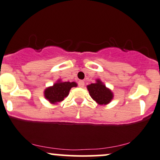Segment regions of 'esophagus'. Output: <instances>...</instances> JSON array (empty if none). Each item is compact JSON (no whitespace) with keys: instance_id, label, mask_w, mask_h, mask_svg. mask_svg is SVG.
<instances>
[{"instance_id":"esophagus-1","label":"esophagus","mask_w":160,"mask_h":160,"mask_svg":"<svg viewBox=\"0 0 160 160\" xmlns=\"http://www.w3.org/2000/svg\"><path fill=\"white\" fill-rule=\"evenodd\" d=\"M78 86H80V87L82 88L84 86V82L82 81V80H80V81L78 82Z\"/></svg>"}]
</instances>
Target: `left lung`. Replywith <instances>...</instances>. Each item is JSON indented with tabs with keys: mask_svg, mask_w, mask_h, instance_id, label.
Listing matches in <instances>:
<instances>
[{
	"mask_svg": "<svg viewBox=\"0 0 160 160\" xmlns=\"http://www.w3.org/2000/svg\"><path fill=\"white\" fill-rule=\"evenodd\" d=\"M89 95L99 104H107L113 98V93L106 88L102 82L97 80V82L87 86Z\"/></svg>",
	"mask_w": 160,
	"mask_h": 160,
	"instance_id": "8db88e82",
	"label": "left lung"
}]
</instances>
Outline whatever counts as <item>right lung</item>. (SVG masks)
Wrapping results in <instances>:
<instances>
[{
  "mask_svg": "<svg viewBox=\"0 0 160 160\" xmlns=\"http://www.w3.org/2000/svg\"><path fill=\"white\" fill-rule=\"evenodd\" d=\"M74 86H77L74 82H58L46 89L45 98L52 104L62 102L68 95L70 89Z\"/></svg>",
  "mask_w": 160,
  "mask_h": 160,
  "instance_id": "1",
  "label": "right lung"
}]
</instances>
